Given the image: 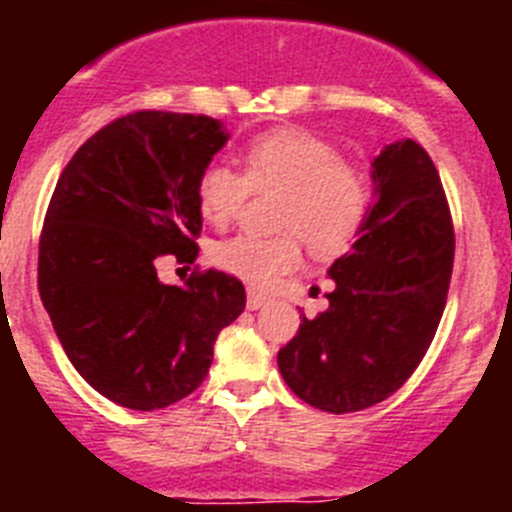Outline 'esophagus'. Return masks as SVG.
<instances>
[{
  "mask_svg": "<svg viewBox=\"0 0 512 512\" xmlns=\"http://www.w3.org/2000/svg\"><path fill=\"white\" fill-rule=\"evenodd\" d=\"M269 302V297L261 295V292H256V289H248V295H246V307L248 310H261V307Z\"/></svg>",
  "mask_w": 512,
  "mask_h": 512,
  "instance_id": "esophagus-1",
  "label": "esophagus"
}]
</instances>
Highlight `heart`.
I'll return each mask as SVG.
<instances>
[{"instance_id":"heart-1","label":"heart","mask_w":512,"mask_h":512,"mask_svg":"<svg viewBox=\"0 0 512 512\" xmlns=\"http://www.w3.org/2000/svg\"><path fill=\"white\" fill-rule=\"evenodd\" d=\"M243 171L212 161L197 179V205L212 225H228L248 197V187L282 192L277 228L282 235H233L212 248V261L253 287H274L300 266V235L312 251H336L361 228L369 184L318 135L279 128L253 138L243 151Z\"/></svg>"}]
</instances>
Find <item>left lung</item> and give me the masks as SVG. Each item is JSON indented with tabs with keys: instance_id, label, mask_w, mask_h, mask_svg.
Listing matches in <instances>:
<instances>
[{
	"instance_id": "1",
	"label": "left lung",
	"mask_w": 512,
	"mask_h": 512,
	"mask_svg": "<svg viewBox=\"0 0 512 512\" xmlns=\"http://www.w3.org/2000/svg\"><path fill=\"white\" fill-rule=\"evenodd\" d=\"M372 187L354 246L328 269V310L302 315L277 356L289 390L325 413H356L400 390L449 295L454 225L431 156L395 140L372 161Z\"/></svg>"
}]
</instances>
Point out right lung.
Wrapping results in <instances>:
<instances>
[{
  "instance_id": "add662e5",
  "label": "right lung",
  "mask_w": 512,
  "mask_h": 512,
  "mask_svg": "<svg viewBox=\"0 0 512 512\" xmlns=\"http://www.w3.org/2000/svg\"><path fill=\"white\" fill-rule=\"evenodd\" d=\"M230 133L220 120L135 112L74 153L45 212L38 289L76 372L130 410L169 408L207 377L217 333L246 307L223 271L164 284L158 256L197 259V179Z\"/></svg>"
}]
</instances>
